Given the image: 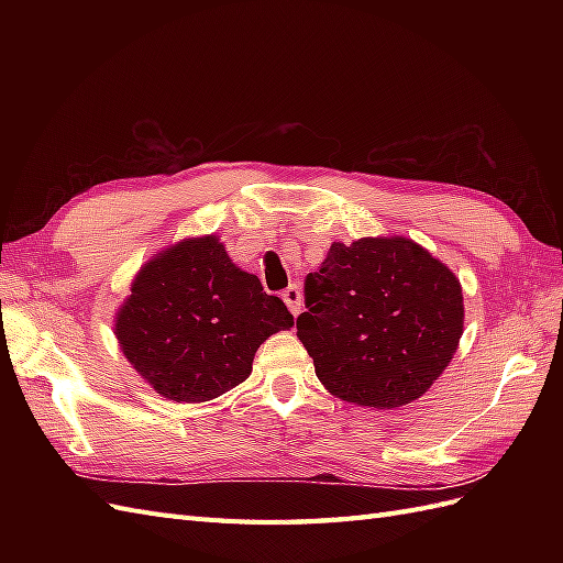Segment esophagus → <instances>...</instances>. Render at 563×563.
Instances as JSON below:
<instances>
[{"label": "esophagus", "mask_w": 563, "mask_h": 563, "mask_svg": "<svg viewBox=\"0 0 563 563\" xmlns=\"http://www.w3.org/2000/svg\"><path fill=\"white\" fill-rule=\"evenodd\" d=\"M282 300L286 302V308L294 312V317H298L302 312V294L296 284H291L282 291Z\"/></svg>", "instance_id": "obj_1"}]
</instances>
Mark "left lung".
Masks as SVG:
<instances>
[{"mask_svg":"<svg viewBox=\"0 0 563 563\" xmlns=\"http://www.w3.org/2000/svg\"><path fill=\"white\" fill-rule=\"evenodd\" d=\"M296 327L331 395L373 408L411 404L441 376L463 335V288L406 236L331 244L305 279Z\"/></svg>","mask_w":563,"mask_h":563,"instance_id":"left-lung-1","label":"left lung"}]
</instances>
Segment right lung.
<instances>
[{
  "instance_id": "right-lung-1",
  "label": "right lung",
  "mask_w": 563,
  "mask_h": 563,
  "mask_svg": "<svg viewBox=\"0 0 563 563\" xmlns=\"http://www.w3.org/2000/svg\"><path fill=\"white\" fill-rule=\"evenodd\" d=\"M291 327L286 305L209 234L168 246L141 267L114 335L157 395L199 404L244 383L255 350Z\"/></svg>"
}]
</instances>
